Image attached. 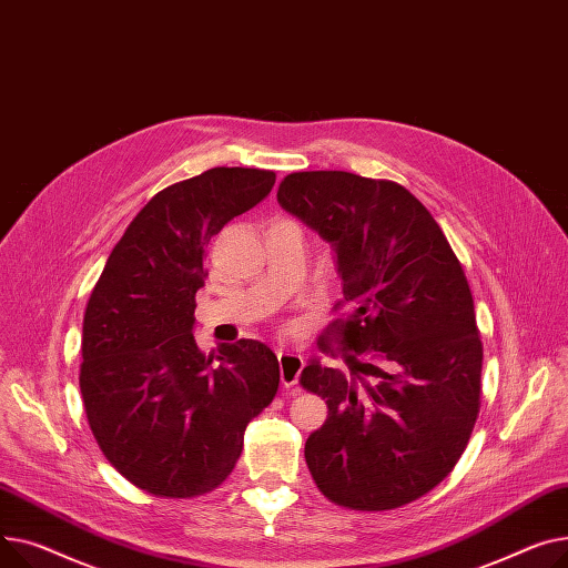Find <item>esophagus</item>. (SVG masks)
<instances>
[{
  "mask_svg": "<svg viewBox=\"0 0 568 568\" xmlns=\"http://www.w3.org/2000/svg\"><path fill=\"white\" fill-rule=\"evenodd\" d=\"M277 359H280V378H282V385L291 392H297V378H300V372H303L305 366V359L295 355V353H277Z\"/></svg>",
  "mask_w": 568,
  "mask_h": 568,
  "instance_id": "obj_1",
  "label": "esophagus"
}]
</instances>
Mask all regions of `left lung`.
<instances>
[{
  "instance_id": "left-lung-1",
  "label": "left lung",
  "mask_w": 568,
  "mask_h": 568,
  "mask_svg": "<svg viewBox=\"0 0 568 568\" xmlns=\"http://www.w3.org/2000/svg\"><path fill=\"white\" fill-rule=\"evenodd\" d=\"M277 202L335 247V312L348 305L318 348L351 374L318 359L300 374L327 404L307 468L339 507H404L454 470L479 415L484 346L468 277L438 222L394 181L295 172Z\"/></svg>"
}]
</instances>
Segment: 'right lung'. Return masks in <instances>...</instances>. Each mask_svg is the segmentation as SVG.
Masks as SVG:
<instances>
[{
	"mask_svg": "<svg viewBox=\"0 0 568 568\" xmlns=\"http://www.w3.org/2000/svg\"><path fill=\"white\" fill-rule=\"evenodd\" d=\"M275 185V172L213 170L158 192L114 245L84 312L80 392L114 468L155 497L217 488L247 424L280 387L275 353L254 339L206 355L192 337L206 247Z\"/></svg>",
	"mask_w": 568,
	"mask_h": 568,
	"instance_id": "add662e5",
	"label": "right lung"
}]
</instances>
